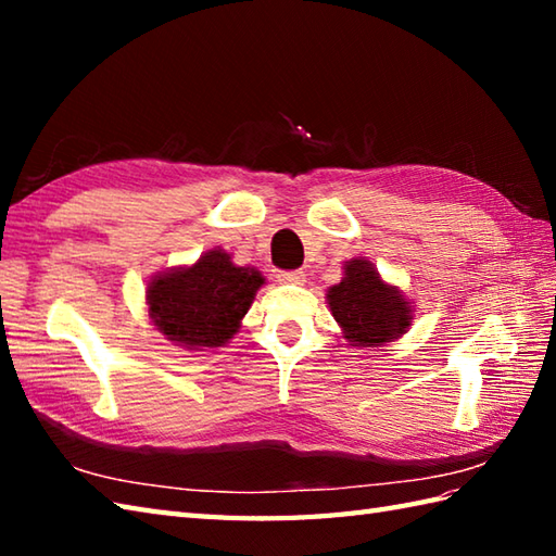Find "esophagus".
Masks as SVG:
<instances>
[{
	"mask_svg": "<svg viewBox=\"0 0 556 556\" xmlns=\"http://www.w3.org/2000/svg\"><path fill=\"white\" fill-rule=\"evenodd\" d=\"M277 279L285 281V285H303L305 275L301 269H287V271H279Z\"/></svg>",
	"mask_w": 556,
	"mask_h": 556,
	"instance_id": "obj_1",
	"label": "esophagus"
}]
</instances>
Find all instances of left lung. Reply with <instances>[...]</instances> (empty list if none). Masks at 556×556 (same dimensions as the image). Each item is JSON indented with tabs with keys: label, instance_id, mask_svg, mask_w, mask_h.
Listing matches in <instances>:
<instances>
[{
	"label": "left lung",
	"instance_id": "1",
	"mask_svg": "<svg viewBox=\"0 0 556 556\" xmlns=\"http://www.w3.org/2000/svg\"><path fill=\"white\" fill-rule=\"evenodd\" d=\"M346 277L327 291L329 311L358 346H382L406 332L410 308L399 289L384 285L368 260H351Z\"/></svg>",
	"mask_w": 556,
	"mask_h": 556
}]
</instances>
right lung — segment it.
Masks as SVG:
<instances>
[{"mask_svg":"<svg viewBox=\"0 0 556 556\" xmlns=\"http://www.w3.org/2000/svg\"><path fill=\"white\" fill-rule=\"evenodd\" d=\"M263 285L257 269L239 267L227 253L210 251L193 267L174 269L150 281V317L176 344L222 346L236 334Z\"/></svg>","mask_w":556,"mask_h":556,"instance_id":"add662e5","label":"right lung"}]
</instances>
